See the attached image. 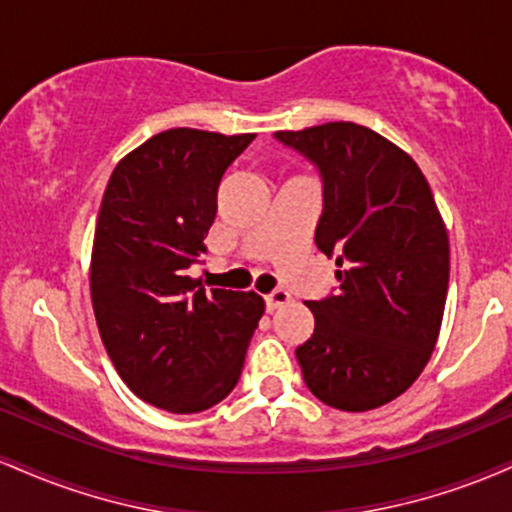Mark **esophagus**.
<instances>
[{"instance_id":"obj_1","label":"esophagus","mask_w":512,"mask_h":512,"mask_svg":"<svg viewBox=\"0 0 512 512\" xmlns=\"http://www.w3.org/2000/svg\"><path fill=\"white\" fill-rule=\"evenodd\" d=\"M291 301V296L286 291H274V293H269V296H264V305H267V310L269 313H274V310H279L281 305H286Z\"/></svg>"}]
</instances>
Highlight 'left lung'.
I'll use <instances>...</instances> for the list:
<instances>
[{
    "instance_id": "8db88e82",
    "label": "left lung",
    "mask_w": 512,
    "mask_h": 512,
    "mask_svg": "<svg viewBox=\"0 0 512 512\" xmlns=\"http://www.w3.org/2000/svg\"><path fill=\"white\" fill-rule=\"evenodd\" d=\"M320 168L315 243L337 255V296L308 301L315 330L296 349L308 390L368 411L409 390L436 349L450 240L426 175L383 134L354 122L276 132Z\"/></svg>"
}]
</instances>
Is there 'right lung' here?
I'll return each instance as SVG.
<instances>
[{
    "label": "right lung",
    "instance_id": "right-lung-1",
    "mask_svg": "<svg viewBox=\"0 0 512 512\" xmlns=\"http://www.w3.org/2000/svg\"><path fill=\"white\" fill-rule=\"evenodd\" d=\"M252 137L166 129L105 187L88 269L98 332L129 390L170 414H197L236 387L264 313L255 291H204L187 276L207 250L223 170Z\"/></svg>",
    "mask_w": 512,
    "mask_h": 512
}]
</instances>
